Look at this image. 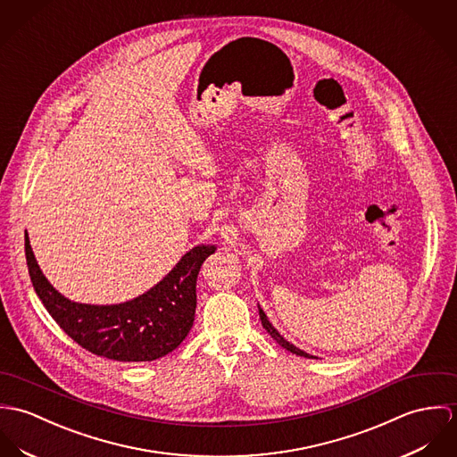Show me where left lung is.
<instances>
[{"mask_svg":"<svg viewBox=\"0 0 457 457\" xmlns=\"http://www.w3.org/2000/svg\"><path fill=\"white\" fill-rule=\"evenodd\" d=\"M259 319H261V324H262V328L270 333V337L273 338V340H277V344L278 345H282L286 351H289V353H293V354L296 355H303V357H313V355L306 354L303 351H300L298 347H295L293 344H289L287 340H284V337H280V333L270 324V320H268V317H266V313L259 308Z\"/></svg>","mask_w":457,"mask_h":457,"instance_id":"8db88e82","label":"left lung"}]
</instances>
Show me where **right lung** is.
Here are the masks:
<instances>
[{
    "label": "right lung",
    "instance_id": "right-lung-1",
    "mask_svg": "<svg viewBox=\"0 0 457 457\" xmlns=\"http://www.w3.org/2000/svg\"><path fill=\"white\" fill-rule=\"evenodd\" d=\"M213 245L195 247L145 295L120 304L75 303L44 277L29 238L26 261L33 287L52 319L82 349L122 362L154 361L175 351L193 328L196 278Z\"/></svg>",
    "mask_w": 457,
    "mask_h": 457
}]
</instances>
